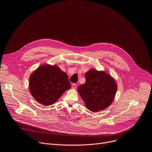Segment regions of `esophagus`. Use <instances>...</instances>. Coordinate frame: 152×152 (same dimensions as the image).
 <instances>
[{
  "label": "esophagus",
  "mask_w": 152,
  "mask_h": 152,
  "mask_svg": "<svg viewBox=\"0 0 152 152\" xmlns=\"http://www.w3.org/2000/svg\"><path fill=\"white\" fill-rule=\"evenodd\" d=\"M76 87H77V85H76V83L72 84V88H73V89H76Z\"/></svg>",
  "instance_id": "1"
}]
</instances>
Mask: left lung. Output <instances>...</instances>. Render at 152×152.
Segmentation results:
<instances>
[{
  "label": "left lung",
  "instance_id": "left-lung-1",
  "mask_svg": "<svg viewBox=\"0 0 152 152\" xmlns=\"http://www.w3.org/2000/svg\"><path fill=\"white\" fill-rule=\"evenodd\" d=\"M86 82L77 91L88 109L102 111L113 102L117 90L115 80L105 72L90 70L85 74Z\"/></svg>",
  "mask_w": 152,
  "mask_h": 152
}]
</instances>
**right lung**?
<instances>
[{
	"instance_id": "right-lung-1",
	"label": "right lung",
	"mask_w": 152,
	"mask_h": 152,
	"mask_svg": "<svg viewBox=\"0 0 152 152\" xmlns=\"http://www.w3.org/2000/svg\"><path fill=\"white\" fill-rule=\"evenodd\" d=\"M29 90L39 103L49 106L55 103L71 88L67 75L56 66L43 64L30 76Z\"/></svg>"
}]
</instances>
